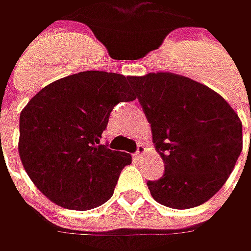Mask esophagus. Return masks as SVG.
<instances>
[{"label":"esophagus","mask_w":251,"mask_h":251,"mask_svg":"<svg viewBox=\"0 0 251 251\" xmlns=\"http://www.w3.org/2000/svg\"><path fill=\"white\" fill-rule=\"evenodd\" d=\"M144 153H145V148H144V145H141L140 144V145L137 147V152L134 153V156H135V158H141Z\"/></svg>","instance_id":"34e87169"}]
</instances>
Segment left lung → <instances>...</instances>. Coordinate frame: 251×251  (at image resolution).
<instances>
[{"label":"left lung","instance_id":"1","mask_svg":"<svg viewBox=\"0 0 251 251\" xmlns=\"http://www.w3.org/2000/svg\"><path fill=\"white\" fill-rule=\"evenodd\" d=\"M130 82L165 163L163 176L147 183L151 196L176 209L204 204L236 165L240 119L221 95L187 76L148 74L130 76Z\"/></svg>","mask_w":251,"mask_h":251}]
</instances>
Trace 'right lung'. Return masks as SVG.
Segmentation results:
<instances>
[{
  "label": "right lung",
  "instance_id": "add662e5",
  "mask_svg": "<svg viewBox=\"0 0 251 251\" xmlns=\"http://www.w3.org/2000/svg\"><path fill=\"white\" fill-rule=\"evenodd\" d=\"M135 99L130 76L83 71L44 86L19 117V156L27 176L57 205L104 204L131 155L100 145L113 107Z\"/></svg>",
  "mask_w": 251,
  "mask_h": 251
}]
</instances>
